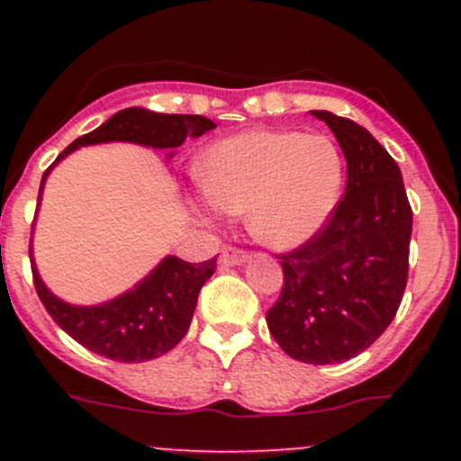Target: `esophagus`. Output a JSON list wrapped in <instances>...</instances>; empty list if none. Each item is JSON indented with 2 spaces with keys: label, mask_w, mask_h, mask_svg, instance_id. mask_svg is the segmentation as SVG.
<instances>
[{
  "label": "esophagus",
  "mask_w": 461,
  "mask_h": 461,
  "mask_svg": "<svg viewBox=\"0 0 461 461\" xmlns=\"http://www.w3.org/2000/svg\"><path fill=\"white\" fill-rule=\"evenodd\" d=\"M247 258H249V251L238 249V247H226V249L221 251V263L228 267L240 266V263H244Z\"/></svg>",
  "instance_id": "34e87169"
}]
</instances>
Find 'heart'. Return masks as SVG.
Instances as JSON below:
<instances>
[{"label": "heart", "mask_w": 461, "mask_h": 461, "mask_svg": "<svg viewBox=\"0 0 461 461\" xmlns=\"http://www.w3.org/2000/svg\"><path fill=\"white\" fill-rule=\"evenodd\" d=\"M198 182L217 210L244 214L260 244L295 249L339 203L344 158L328 136L251 129L207 148Z\"/></svg>", "instance_id": "obj_1"}]
</instances>
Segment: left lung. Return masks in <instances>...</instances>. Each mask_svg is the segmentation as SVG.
Listing matches in <instances>:
<instances>
[{
	"mask_svg": "<svg viewBox=\"0 0 461 461\" xmlns=\"http://www.w3.org/2000/svg\"><path fill=\"white\" fill-rule=\"evenodd\" d=\"M346 157V194L319 233L281 254L284 286L267 328L291 357L335 365L385 332L404 297L413 212L402 170L353 120L312 110Z\"/></svg>",
	"mask_w": 461,
	"mask_h": 461,
	"instance_id": "left-lung-1",
	"label": "left lung"
}]
</instances>
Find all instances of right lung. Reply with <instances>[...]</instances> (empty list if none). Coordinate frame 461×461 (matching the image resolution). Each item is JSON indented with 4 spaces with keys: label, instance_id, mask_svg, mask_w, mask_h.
<instances>
[{
    "label": "right lung",
    "instance_id": "add662e5",
    "mask_svg": "<svg viewBox=\"0 0 461 461\" xmlns=\"http://www.w3.org/2000/svg\"><path fill=\"white\" fill-rule=\"evenodd\" d=\"M210 129H214V122L203 115H164L145 108H126L104 122L99 129L73 140L55 158V164L80 145L126 140L148 148L173 149L180 148L186 138H198ZM50 168L43 173L41 189ZM214 270L217 258L186 263L177 256H166L140 284H136V288L96 307L62 303L48 291L34 266L32 276L46 312L68 337L110 360L142 362L164 356L180 344L194 319L198 293Z\"/></svg>",
    "mask_w": 461,
    "mask_h": 461
}]
</instances>
